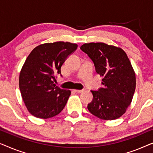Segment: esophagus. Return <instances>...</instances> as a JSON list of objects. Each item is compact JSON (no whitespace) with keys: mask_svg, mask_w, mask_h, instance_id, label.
I'll list each match as a JSON object with an SVG mask.
<instances>
[{"mask_svg":"<svg viewBox=\"0 0 153 153\" xmlns=\"http://www.w3.org/2000/svg\"><path fill=\"white\" fill-rule=\"evenodd\" d=\"M83 91V90H74V92H76L77 93H81Z\"/></svg>","mask_w":153,"mask_h":153,"instance_id":"34e87169","label":"esophagus"}]
</instances>
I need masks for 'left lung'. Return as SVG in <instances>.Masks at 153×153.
<instances>
[{"instance_id": "obj_1", "label": "left lung", "mask_w": 153, "mask_h": 153, "mask_svg": "<svg viewBox=\"0 0 153 153\" xmlns=\"http://www.w3.org/2000/svg\"><path fill=\"white\" fill-rule=\"evenodd\" d=\"M80 49L93 62L96 72L103 76V87L91 91L93 99L88 109L102 120L120 118L131 102L136 88L135 73L126 53L102 42L85 43Z\"/></svg>"}]
</instances>
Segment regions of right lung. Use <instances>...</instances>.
I'll return each instance as SVG.
<instances>
[{"label":"right lung","instance_id":"right-lung-1","mask_svg":"<svg viewBox=\"0 0 153 153\" xmlns=\"http://www.w3.org/2000/svg\"><path fill=\"white\" fill-rule=\"evenodd\" d=\"M76 44L64 42L45 43L30 52L19 74V89L27 109L36 118L47 119L61 112L71 91L54 84L56 74Z\"/></svg>","mask_w":153,"mask_h":153}]
</instances>
